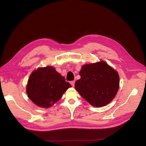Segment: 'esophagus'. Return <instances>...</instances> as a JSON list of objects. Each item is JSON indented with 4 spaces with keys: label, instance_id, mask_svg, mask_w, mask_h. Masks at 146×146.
Wrapping results in <instances>:
<instances>
[{
    "label": "esophagus",
    "instance_id": "esophagus-1",
    "mask_svg": "<svg viewBox=\"0 0 146 146\" xmlns=\"http://www.w3.org/2000/svg\"><path fill=\"white\" fill-rule=\"evenodd\" d=\"M70 84H71V85L74 87V85H75V80L70 82Z\"/></svg>",
    "mask_w": 146,
    "mask_h": 146
}]
</instances>
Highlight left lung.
Listing matches in <instances>:
<instances>
[{"label": "left lung", "instance_id": "left-lung-1", "mask_svg": "<svg viewBox=\"0 0 146 146\" xmlns=\"http://www.w3.org/2000/svg\"><path fill=\"white\" fill-rule=\"evenodd\" d=\"M79 74L81 78L75 83V88L91 105L104 107L116 96L119 74L105 61L83 65Z\"/></svg>", "mask_w": 146, "mask_h": 146}]
</instances>
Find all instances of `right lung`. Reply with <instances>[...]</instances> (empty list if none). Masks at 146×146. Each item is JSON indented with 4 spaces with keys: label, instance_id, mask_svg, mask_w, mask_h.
Wrapping results in <instances>:
<instances>
[{
    "label": "right lung",
    "instance_id": "obj_1",
    "mask_svg": "<svg viewBox=\"0 0 146 146\" xmlns=\"http://www.w3.org/2000/svg\"><path fill=\"white\" fill-rule=\"evenodd\" d=\"M71 86L54 67L47 66L31 74L26 90L29 99L35 105L47 108L58 102Z\"/></svg>",
    "mask_w": 146,
    "mask_h": 146
}]
</instances>
